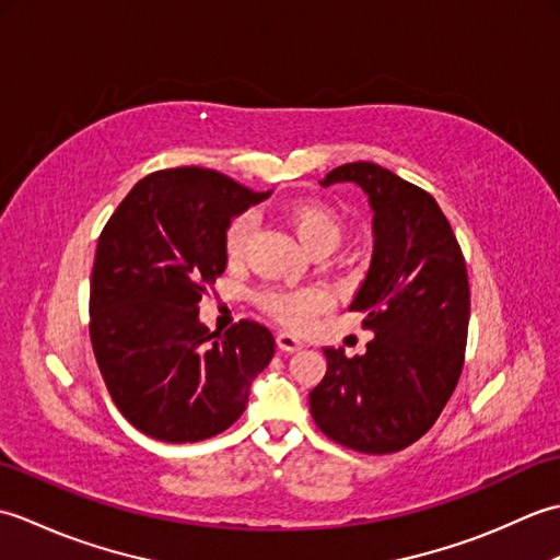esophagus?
I'll return each instance as SVG.
<instances>
[{"instance_id": "1", "label": "esophagus", "mask_w": 560, "mask_h": 560, "mask_svg": "<svg viewBox=\"0 0 560 560\" xmlns=\"http://www.w3.org/2000/svg\"><path fill=\"white\" fill-rule=\"evenodd\" d=\"M277 347L281 349V351H287V353H293V351H301L305 343L295 337V335H289V331H279L277 335Z\"/></svg>"}]
</instances>
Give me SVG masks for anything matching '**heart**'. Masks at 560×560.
Instances as JSON below:
<instances>
[{
    "label": "heart",
    "instance_id": "heart-1",
    "mask_svg": "<svg viewBox=\"0 0 560 560\" xmlns=\"http://www.w3.org/2000/svg\"><path fill=\"white\" fill-rule=\"evenodd\" d=\"M283 217H287L291 231L307 253L323 245L335 249L341 241L339 219L329 209L313 205V201H299V205L287 207ZM253 223L255 221L249 213H241L225 229V255H229L231 261L243 257ZM319 303H323V299L315 291H269L261 295V307L277 317L279 323L293 327L305 325L317 313Z\"/></svg>",
    "mask_w": 560,
    "mask_h": 560
}]
</instances>
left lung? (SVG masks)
<instances>
[{
	"mask_svg": "<svg viewBox=\"0 0 560 560\" xmlns=\"http://www.w3.org/2000/svg\"><path fill=\"white\" fill-rule=\"evenodd\" d=\"M359 185L373 209V257L351 301L373 331L363 355L325 347L311 413L335 443L387 455L416 443L457 387L469 279L438 201L377 163L339 165L319 185Z\"/></svg>",
	"mask_w": 560,
	"mask_h": 560,
	"instance_id": "obj_1",
	"label": "left lung"
}]
</instances>
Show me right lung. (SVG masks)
Here are the masks:
<instances>
[{
  "label": "right lung",
  "instance_id": "add662e5",
  "mask_svg": "<svg viewBox=\"0 0 560 560\" xmlns=\"http://www.w3.org/2000/svg\"><path fill=\"white\" fill-rule=\"evenodd\" d=\"M271 192L209 168L147 175L98 237L91 273V343L125 419L163 443L223 433L247 407L273 355L265 325L241 319L209 331L201 293L217 281L225 229Z\"/></svg>",
  "mask_w": 560,
  "mask_h": 560
}]
</instances>
